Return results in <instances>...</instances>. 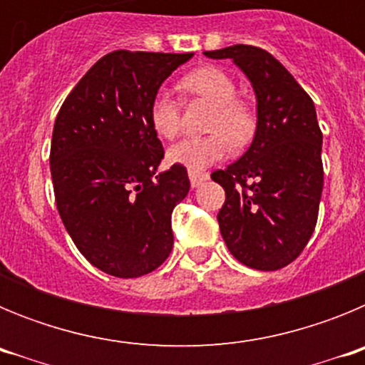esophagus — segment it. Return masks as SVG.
I'll list each match as a JSON object with an SVG mask.
<instances>
[{
  "mask_svg": "<svg viewBox=\"0 0 365 365\" xmlns=\"http://www.w3.org/2000/svg\"><path fill=\"white\" fill-rule=\"evenodd\" d=\"M190 182H192V188H199V186L205 182V180H208V173L206 172H190Z\"/></svg>",
  "mask_w": 365,
  "mask_h": 365,
  "instance_id": "1",
  "label": "esophagus"
}]
</instances>
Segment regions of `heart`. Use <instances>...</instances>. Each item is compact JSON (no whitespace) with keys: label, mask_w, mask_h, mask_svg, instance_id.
<instances>
[{"label":"heart","mask_w":365,"mask_h":365,"mask_svg":"<svg viewBox=\"0 0 365 365\" xmlns=\"http://www.w3.org/2000/svg\"><path fill=\"white\" fill-rule=\"evenodd\" d=\"M179 87L186 95L208 100L214 111L205 137L185 138L168 150L170 163L188 170H202L221 160L230 144L243 146L254 133V115L245 100L235 96V83L219 67L206 66L190 71L180 78ZM150 124L163 138H175L180 131V104L166 87L157 89L150 104Z\"/></svg>","instance_id":"b5f03b06"}]
</instances>
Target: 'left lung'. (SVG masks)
<instances>
[{"label": "left lung", "mask_w": 365, "mask_h": 365, "mask_svg": "<svg viewBox=\"0 0 365 365\" xmlns=\"http://www.w3.org/2000/svg\"><path fill=\"white\" fill-rule=\"evenodd\" d=\"M205 56L232 58L257 100L250 148L212 173L227 193L217 214L222 240L250 269H283L309 243L320 208L324 164L314 102L265 49L232 45Z\"/></svg>", "instance_id": "left-lung-1"}]
</instances>
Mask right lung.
<instances>
[{
    "label": "right lung",
    "mask_w": 365,
    "mask_h": 365,
    "mask_svg": "<svg viewBox=\"0 0 365 365\" xmlns=\"http://www.w3.org/2000/svg\"><path fill=\"white\" fill-rule=\"evenodd\" d=\"M192 56L113 51L83 74L54 120L51 177L63 227L91 265L117 278L153 272L172 252V212L190 180L179 164L157 173L164 150L150 104Z\"/></svg>",
    "instance_id": "1"
}]
</instances>
